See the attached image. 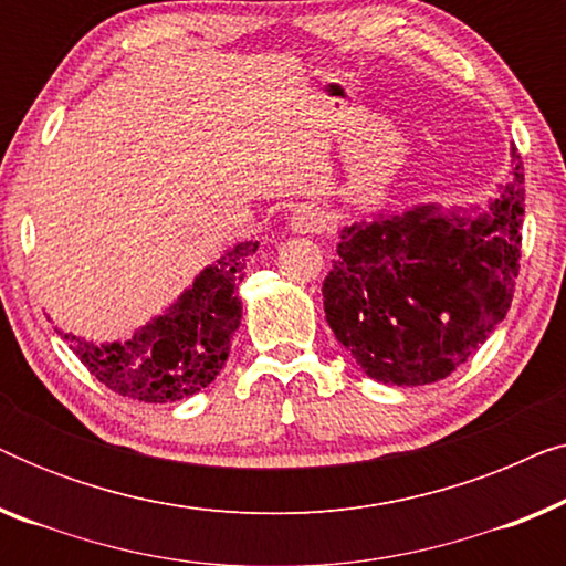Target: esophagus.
I'll use <instances>...</instances> for the list:
<instances>
[{
	"label": "esophagus",
	"instance_id": "1",
	"mask_svg": "<svg viewBox=\"0 0 566 566\" xmlns=\"http://www.w3.org/2000/svg\"><path fill=\"white\" fill-rule=\"evenodd\" d=\"M289 227L293 234H316V231L324 229V213L314 206H298L291 213Z\"/></svg>",
	"mask_w": 566,
	"mask_h": 566
}]
</instances>
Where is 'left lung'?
Segmentation results:
<instances>
[{
    "label": "left lung",
    "instance_id": "8db88e82",
    "mask_svg": "<svg viewBox=\"0 0 566 566\" xmlns=\"http://www.w3.org/2000/svg\"><path fill=\"white\" fill-rule=\"evenodd\" d=\"M486 206L420 203L339 229L324 314L366 376L424 386L451 376L505 319L523 229V161Z\"/></svg>",
    "mask_w": 566,
    "mask_h": 566
}]
</instances>
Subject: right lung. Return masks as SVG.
Listing matches in <instances>:
<instances>
[{
  "mask_svg": "<svg viewBox=\"0 0 566 566\" xmlns=\"http://www.w3.org/2000/svg\"><path fill=\"white\" fill-rule=\"evenodd\" d=\"M260 242H237L196 275L165 314L126 339L95 343L61 332L90 374L120 397L167 405L206 389L229 358L242 322L239 281Z\"/></svg>",
  "mask_w": 566,
  "mask_h": 566,
  "instance_id": "add662e5",
  "label": "right lung"
}]
</instances>
